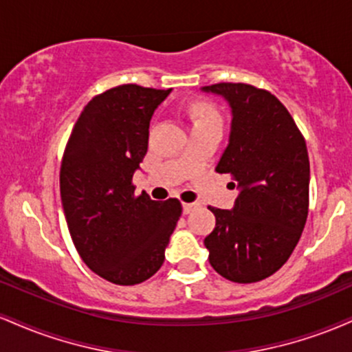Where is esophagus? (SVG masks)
<instances>
[{"label": "esophagus", "mask_w": 352, "mask_h": 352, "mask_svg": "<svg viewBox=\"0 0 352 352\" xmlns=\"http://www.w3.org/2000/svg\"><path fill=\"white\" fill-rule=\"evenodd\" d=\"M182 207H184V213H185V215H188V213H192L193 210L199 208L200 205L197 204V201H192V204H184V205H182Z\"/></svg>", "instance_id": "1"}]
</instances>
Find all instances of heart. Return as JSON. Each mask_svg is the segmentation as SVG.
<instances>
[{"label": "heart", "instance_id": "b5f03b06", "mask_svg": "<svg viewBox=\"0 0 352 352\" xmlns=\"http://www.w3.org/2000/svg\"><path fill=\"white\" fill-rule=\"evenodd\" d=\"M193 116H195V124L197 122H208V120H220L217 109L212 104L200 102L193 107Z\"/></svg>", "mask_w": 352, "mask_h": 352}]
</instances>
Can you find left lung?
<instances>
[{
    "instance_id": "obj_1",
    "label": "left lung",
    "mask_w": 352,
    "mask_h": 352,
    "mask_svg": "<svg viewBox=\"0 0 352 352\" xmlns=\"http://www.w3.org/2000/svg\"><path fill=\"white\" fill-rule=\"evenodd\" d=\"M201 91L221 96L232 109L230 140L217 172L230 173L240 190L232 210L208 207L217 218L205 238L210 265L230 281H261L292 256L308 218L305 137L265 89L220 82Z\"/></svg>"
}]
</instances>
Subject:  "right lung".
<instances>
[{"mask_svg": "<svg viewBox=\"0 0 352 352\" xmlns=\"http://www.w3.org/2000/svg\"><path fill=\"white\" fill-rule=\"evenodd\" d=\"M168 94L122 84L96 96L63 155L60 200L72 243L92 272L114 285H139L159 272L182 213L177 199L135 197L132 185L153 111Z\"/></svg>", "mask_w": 352, "mask_h": 352, "instance_id": "obj_1", "label": "right lung"}]
</instances>
